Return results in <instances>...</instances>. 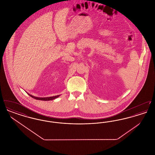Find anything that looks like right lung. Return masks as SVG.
<instances>
[{
    "instance_id": "1",
    "label": "right lung",
    "mask_w": 155,
    "mask_h": 155,
    "mask_svg": "<svg viewBox=\"0 0 155 155\" xmlns=\"http://www.w3.org/2000/svg\"><path fill=\"white\" fill-rule=\"evenodd\" d=\"M28 95L31 97H33L34 99H37V100H41V101H52V100H53V99L58 97L59 96V95H57V96L47 97H35V96H32V95H30V94H28Z\"/></svg>"
}]
</instances>
